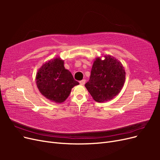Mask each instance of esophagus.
<instances>
[{"mask_svg": "<svg viewBox=\"0 0 160 160\" xmlns=\"http://www.w3.org/2000/svg\"><path fill=\"white\" fill-rule=\"evenodd\" d=\"M79 83H80L81 85H85V79H83V80L80 81H79Z\"/></svg>", "mask_w": 160, "mask_h": 160, "instance_id": "34e87169", "label": "esophagus"}]
</instances>
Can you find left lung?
I'll list each match as a JSON object with an SVG mask.
<instances>
[{"label":"left lung","instance_id":"1","mask_svg":"<svg viewBox=\"0 0 160 160\" xmlns=\"http://www.w3.org/2000/svg\"><path fill=\"white\" fill-rule=\"evenodd\" d=\"M95 59L89 81L85 86L97 102L113 99L123 87L125 80L124 67L113 56L107 55Z\"/></svg>","mask_w":160,"mask_h":160}]
</instances>
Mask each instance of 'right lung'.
<instances>
[{
    "mask_svg": "<svg viewBox=\"0 0 160 160\" xmlns=\"http://www.w3.org/2000/svg\"><path fill=\"white\" fill-rule=\"evenodd\" d=\"M36 84L45 98L61 103L69 96L72 88L79 83L65 68L64 61L57 57L47 61L38 69Z\"/></svg>",
    "mask_w": 160,
    "mask_h": 160,
    "instance_id": "right-lung-1",
    "label": "right lung"
}]
</instances>
